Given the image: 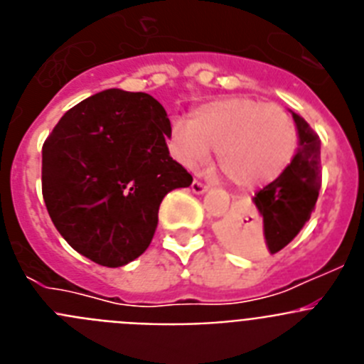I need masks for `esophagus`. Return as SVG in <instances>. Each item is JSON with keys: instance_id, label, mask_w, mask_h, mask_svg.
I'll use <instances>...</instances> for the list:
<instances>
[{"instance_id": "34e87169", "label": "esophagus", "mask_w": 364, "mask_h": 364, "mask_svg": "<svg viewBox=\"0 0 364 364\" xmlns=\"http://www.w3.org/2000/svg\"><path fill=\"white\" fill-rule=\"evenodd\" d=\"M191 191L195 193V195H204L205 191H208V186H204L202 182H198V180H195L191 184Z\"/></svg>"}]
</instances>
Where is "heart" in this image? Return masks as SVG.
I'll return each mask as SVG.
<instances>
[{
	"label": "heart",
	"instance_id": "heart-1",
	"mask_svg": "<svg viewBox=\"0 0 364 364\" xmlns=\"http://www.w3.org/2000/svg\"><path fill=\"white\" fill-rule=\"evenodd\" d=\"M295 125L288 112L259 100L231 96L195 109L191 120L175 118L169 147L182 166L197 167L217 153V166L242 188L273 180L295 149Z\"/></svg>",
	"mask_w": 364,
	"mask_h": 364
}]
</instances>
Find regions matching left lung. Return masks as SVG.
<instances>
[{
	"label": "left lung",
	"mask_w": 364,
	"mask_h": 364,
	"mask_svg": "<svg viewBox=\"0 0 364 364\" xmlns=\"http://www.w3.org/2000/svg\"><path fill=\"white\" fill-rule=\"evenodd\" d=\"M290 112L297 127V153L284 171L252 198L259 217L235 211L218 228L222 240L237 252L250 255L281 252L310 220L319 197L321 140L304 118Z\"/></svg>",
	"instance_id": "1"
}]
</instances>
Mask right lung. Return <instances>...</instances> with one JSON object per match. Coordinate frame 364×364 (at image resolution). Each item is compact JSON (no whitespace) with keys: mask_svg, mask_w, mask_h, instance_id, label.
<instances>
[{"mask_svg":"<svg viewBox=\"0 0 364 364\" xmlns=\"http://www.w3.org/2000/svg\"><path fill=\"white\" fill-rule=\"evenodd\" d=\"M171 122L146 92L107 89L60 118L41 149L54 226L92 262L120 268L149 247L167 193L193 176L169 156Z\"/></svg>","mask_w":364,"mask_h":364,"instance_id":"obj_1","label":"right lung"}]
</instances>
